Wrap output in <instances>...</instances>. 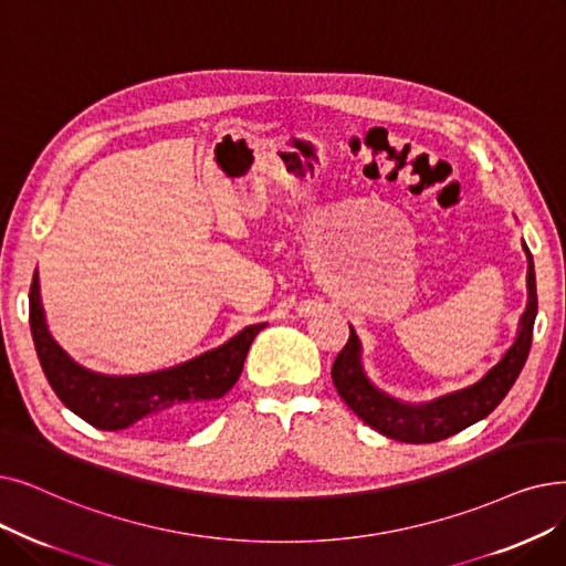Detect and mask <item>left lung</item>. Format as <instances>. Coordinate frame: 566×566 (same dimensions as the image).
I'll return each instance as SVG.
<instances>
[{
	"label": "left lung",
	"instance_id": "obj_1",
	"mask_svg": "<svg viewBox=\"0 0 566 566\" xmlns=\"http://www.w3.org/2000/svg\"><path fill=\"white\" fill-rule=\"evenodd\" d=\"M525 252L527 307L521 316L518 335H515V342L506 349L502 360L490 367L476 384L421 405L390 398L388 392L379 390L363 373L360 342L354 328L349 326V342L344 344V349L337 354L331 370L339 398L347 402V407L363 423L390 439L407 441V444H430V441L447 439L485 419V416L504 400L515 379H518L532 347V328L536 318V277L532 254L527 248Z\"/></svg>",
	"mask_w": 566,
	"mask_h": 566
}]
</instances>
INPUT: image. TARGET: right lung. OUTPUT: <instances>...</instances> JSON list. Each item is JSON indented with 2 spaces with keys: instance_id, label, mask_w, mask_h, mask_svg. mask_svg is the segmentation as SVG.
I'll list each match as a JSON object with an SVG mask.
<instances>
[{
  "instance_id": "right-lung-1",
  "label": "right lung",
  "mask_w": 566,
  "mask_h": 566,
  "mask_svg": "<svg viewBox=\"0 0 566 566\" xmlns=\"http://www.w3.org/2000/svg\"><path fill=\"white\" fill-rule=\"evenodd\" d=\"M30 328L39 363L55 396L83 421L99 430L140 428L176 432L201 421L210 405L238 381L254 337L265 324L242 328L222 347L150 375L111 377L90 373L51 337L45 326L39 275L30 286Z\"/></svg>"
}]
</instances>
